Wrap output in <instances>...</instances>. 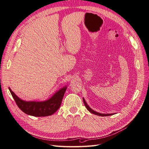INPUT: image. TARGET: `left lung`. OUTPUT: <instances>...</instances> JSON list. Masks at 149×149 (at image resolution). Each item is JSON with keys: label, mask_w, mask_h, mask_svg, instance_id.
Instances as JSON below:
<instances>
[{"label": "left lung", "mask_w": 149, "mask_h": 149, "mask_svg": "<svg viewBox=\"0 0 149 149\" xmlns=\"http://www.w3.org/2000/svg\"><path fill=\"white\" fill-rule=\"evenodd\" d=\"M83 102H84V106H86V109H87L90 112H91V113H93V114H94L100 116H111V115H113V114H114L113 113H112V114H101V113H99V112H96V111H94V110H93V109H91V108L88 105V104L86 103V101H85V100L84 99V97L83 98Z\"/></svg>", "instance_id": "8db88e82"}]
</instances>
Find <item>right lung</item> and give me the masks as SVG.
<instances>
[{
  "label": "right lung",
  "instance_id": "1",
  "mask_svg": "<svg viewBox=\"0 0 149 149\" xmlns=\"http://www.w3.org/2000/svg\"><path fill=\"white\" fill-rule=\"evenodd\" d=\"M66 88L67 86H66L59 89L47 101H26L21 100L12 91L10 88H8L18 107L24 113L35 117L48 116L55 113L61 106Z\"/></svg>",
  "mask_w": 149,
  "mask_h": 149
}]
</instances>
